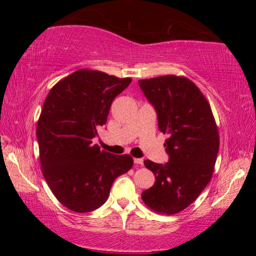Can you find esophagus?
<instances>
[{
	"instance_id": "obj_1",
	"label": "esophagus",
	"mask_w": 256,
	"mask_h": 256,
	"mask_svg": "<svg viewBox=\"0 0 256 256\" xmlns=\"http://www.w3.org/2000/svg\"><path fill=\"white\" fill-rule=\"evenodd\" d=\"M134 164H144V159L142 158H134Z\"/></svg>"
}]
</instances>
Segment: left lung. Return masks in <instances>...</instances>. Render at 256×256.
Segmentation results:
<instances>
[{"label": "left lung", "instance_id": "1", "mask_svg": "<svg viewBox=\"0 0 256 256\" xmlns=\"http://www.w3.org/2000/svg\"><path fill=\"white\" fill-rule=\"evenodd\" d=\"M138 86L158 116L170 159L164 164L144 160L156 182L142 192L151 210L175 214L196 200L214 174L219 133L209 102L185 76H162L138 80Z\"/></svg>", "mask_w": 256, "mask_h": 256}]
</instances>
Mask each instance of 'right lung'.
<instances>
[{
    "instance_id": "1",
    "label": "right lung",
    "mask_w": 256,
    "mask_h": 256,
    "mask_svg": "<svg viewBox=\"0 0 256 256\" xmlns=\"http://www.w3.org/2000/svg\"><path fill=\"white\" fill-rule=\"evenodd\" d=\"M131 78L81 68L58 81L45 99L37 123L42 172L55 198L68 209L90 212L106 202L114 180L133 166L128 154H112L92 144L114 98Z\"/></svg>"
}]
</instances>
